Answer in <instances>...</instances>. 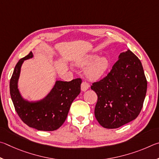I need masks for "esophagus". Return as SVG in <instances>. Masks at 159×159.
Masks as SVG:
<instances>
[{"instance_id":"34e87169","label":"esophagus","mask_w":159,"mask_h":159,"mask_svg":"<svg viewBox=\"0 0 159 159\" xmlns=\"http://www.w3.org/2000/svg\"><path fill=\"white\" fill-rule=\"evenodd\" d=\"M89 88V83L86 81H83L82 84H81L82 90L83 91H87Z\"/></svg>"}]
</instances>
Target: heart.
Instances as JSON below:
<instances>
[{
    "label": "heart",
    "instance_id": "heart-1",
    "mask_svg": "<svg viewBox=\"0 0 159 159\" xmlns=\"http://www.w3.org/2000/svg\"><path fill=\"white\" fill-rule=\"evenodd\" d=\"M91 64L86 70V75L89 78L96 79L105 73L109 66V61L106 57H101L96 58V56L87 55L80 61L79 65L87 66Z\"/></svg>",
    "mask_w": 159,
    "mask_h": 159
}]
</instances>
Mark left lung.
Returning <instances> with one entry per match:
<instances>
[{"instance_id": "left-lung-1", "label": "left lung", "mask_w": 159, "mask_h": 159, "mask_svg": "<svg viewBox=\"0 0 159 159\" xmlns=\"http://www.w3.org/2000/svg\"><path fill=\"white\" fill-rule=\"evenodd\" d=\"M110 72L91 89L98 96L95 116L105 129H116L138 117L147 81L141 61L130 50L122 52Z\"/></svg>"}]
</instances>
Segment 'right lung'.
Masks as SVG:
<instances>
[{"mask_svg": "<svg viewBox=\"0 0 159 159\" xmlns=\"http://www.w3.org/2000/svg\"><path fill=\"white\" fill-rule=\"evenodd\" d=\"M33 57V53L21 58L15 66L10 82L11 98L16 113L24 124L38 130L53 131L66 121L72 101L81 91V78L70 82L57 81L43 101L29 102L21 98L17 82L22 63Z\"/></svg>", "mask_w": 159, "mask_h": 159, "instance_id": "add662e5", "label": "right lung"}]
</instances>
